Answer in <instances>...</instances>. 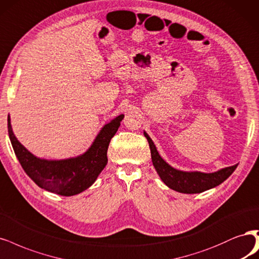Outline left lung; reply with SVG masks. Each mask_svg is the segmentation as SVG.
<instances>
[{
    "label": "left lung",
    "mask_w": 259,
    "mask_h": 259,
    "mask_svg": "<svg viewBox=\"0 0 259 259\" xmlns=\"http://www.w3.org/2000/svg\"><path fill=\"white\" fill-rule=\"evenodd\" d=\"M144 135L149 142L151 158H152V163L156 172L169 189L176 192L183 194H197L208 191L212 187H215L222 182H224L235 171V169L238 166L234 165L226 167L210 174L200 171H182L167 164L158 154L152 139L150 138L146 132H144Z\"/></svg>",
    "instance_id": "8db88e82"
}]
</instances>
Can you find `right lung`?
I'll return each mask as SVG.
<instances>
[{
	"label": "right lung",
	"mask_w": 259,
	"mask_h": 259,
	"mask_svg": "<svg viewBox=\"0 0 259 259\" xmlns=\"http://www.w3.org/2000/svg\"><path fill=\"white\" fill-rule=\"evenodd\" d=\"M123 118L124 114H120L105 124L83 154L65 159H45L32 154L16 138L10 115L7 127L15 154L25 174L44 190L61 196H73L89 189L107 165L109 142Z\"/></svg>",
	"instance_id": "1"
}]
</instances>
